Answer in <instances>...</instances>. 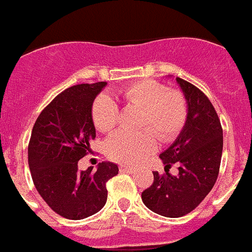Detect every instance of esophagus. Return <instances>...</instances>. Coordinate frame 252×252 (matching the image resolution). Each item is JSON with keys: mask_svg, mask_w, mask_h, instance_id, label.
Returning a JSON list of instances; mask_svg holds the SVG:
<instances>
[{"mask_svg": "<svg viewBox=\"0 0 252 252\" xmlns=\"http://www.w3.org/2000/svg\"><path fill=\"white\" fill-rule=\"evenodd\" d=\"M120 171L126 172V174H133L135 172V167H131V166H120Z\"/></svg>", "mask_w": 252, "mask_h": 252, "instance_id": "esophagus-1", "label": "esophagus"}]
</instances>
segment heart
<instances>
[{
  "label": "heart",
  "mask_w": 252,
  "mask_h": 252,
  "mask_svg": "<svg viewBox=\"0 0 252 252\" xmlns=\"http://www.w3.org/2000/svg\"><path fill=\"white\" fill-rule=\"evenodd\" d=\"M119 94L127 105L141 108L136 132L119 131L107 140L106 151L112 160L137 163L155 151L158 137L170 141L181 131L188 106L181 92L166 90L154 80H142L124 87ZM92 120L98 131L110 132L119 122V106L108 94H100L92 106Z\"/></svg>",
  "instance_id": "b5f03b06"
}]
</instances>
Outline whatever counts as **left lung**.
<instances>
[{
  "label": "left lung",
  "mask_w": 252,
  "mask_h": 252,
  "mask_svg": "<svg viewBox=\"0 0 252 252\" xmlns=\"http://www.w3.org/2000/svg\"><path fill=\"white\" fill-rule=\"evenodd\" d=\"M188 105L181 132L160 154L166 174L154 171V182L142 192L146 207L165 218H180L192 211L207 196L219 176L222 155V128L215 108L197 87L176 77ZM179 174L168 172L171 164Z\"/></svg>",
  "instance_id": "obj_1"
}]
</instances>
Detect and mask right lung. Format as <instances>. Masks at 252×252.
Listing matches in <instances>:
<instances>
[{
  "instance_id": "add662e5",
  "label": "right lung",
  "mask_w": 252,
  "mask_h": 252,
  "mask_svg": "<svg viewBox=\"0 0 252 252\" xmlns=\"http://www.w3.org/2000/svg\"><path fill=\"white\" fill-rule=\"evenodd\" d=\"M107 82L68 87L37 117L29 145V166L37 191L60 216L81 220L107 201L106 182L119 174L116 163L103 161L97 170H78V160L96 137L92 105Z\"/></svg>"
}]
</instances>
